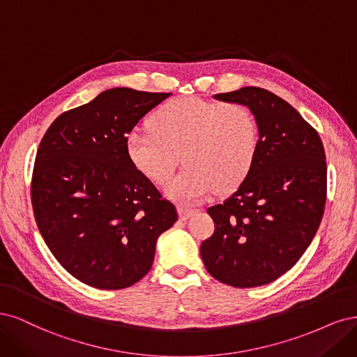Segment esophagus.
Masks as SVG:
<instances>
[{
    "mask_svg": "<svg viewBox=\"0 0 357 357\" xmlns=\"http://www.w3.org/2000/svg\"><path fill=\"white\" fill-rule=\"evenodd\" d=\"M195 211L192 208H188V206H178V213H179V218L181 220H188V218L194 213Z\"/></svg>",
    "mask_w": 357,
    "mask_h": 357,
    "instance_id": "34e87169",
    "label": "esophagus"
}]
</instances>
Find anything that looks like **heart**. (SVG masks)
<instances>
[{"label": "heart", "instance_id": "heart-1", "mask_svg": "<svg viewBox=\"0 0 357 357\" xmlns=\"http://www.w3.org/2000/svg\"><path fill=\"white\" fill-rule=\"evenodd\" d=\"M149 128L126 137L132 165L155 183H165L181 162L187 167L172 179L166 194L197 202L216 188H237L250 174L259 149V124L249 107L237 102L178 98L154 112Z\"/></svg>", "mask_w": 357, "mask_h": 357}]
</instances>
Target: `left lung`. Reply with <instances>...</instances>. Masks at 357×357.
<instances>
[{
	"label": "left lung",
	"instance_id": "1",
	"mask_svg": "<svg viewBox=\"0 0 357 357\" xmlns=\"http://www.w3.org/2000/svg\"><path fill=\"white\" fill-rule=\"evenodd\" d=\"M218 100L249 107L259 124V149L248 178L208 209L212 237L200 246L206 270L234 287L271 283L303 257L326 202V160L319 133L271 91L241 87Z\"/></svg>",
	"mask_w": 357,
	"mask_h": 357
}]
</instances>
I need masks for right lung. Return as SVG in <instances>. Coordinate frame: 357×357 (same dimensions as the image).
Listing matches in <instances>:
<instances>
[{"label":"right lung","instance_id":"1","mask_svg":"<svg viewBox=\"0 0 357 357\" xmlns=\"http://www.w3.org/2000/svg\"><path fill=\"white\" fill-rule=\"evenodd\" d=\"M170 93L102 91L57 117L43 136L31 200L57 262L96 289H123L151 270L158 236L176 208L132 165L126 137Z\"/></svg>","mask_w":357,"mask_h":357}]
</instances>
